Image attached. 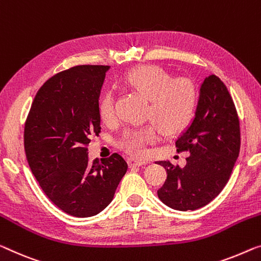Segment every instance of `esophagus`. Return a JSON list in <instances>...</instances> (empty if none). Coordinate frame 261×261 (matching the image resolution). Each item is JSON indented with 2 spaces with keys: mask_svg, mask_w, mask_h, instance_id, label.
<instances>
[{
  "mask_svg": "<svg viewBox=\"0 0 261 261\" xmlns=\"http://www.w3.org/2000/svg\"><path fill=\"white\" fill-rule=\"evenodd\" d=\"M128 163H129L130 167H141L143 164H146L147 161H144V160L141 159H138V158H129L128 159Z\"/></svg>",
  "mask_w": 261,
  "mask_h": 261,
  "instance_id": "obj_1",
  "label": "esophagus"
}]
</instances>
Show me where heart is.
<instances>
[{
  "label": "heart",
  "mask_w": 261,
  "mask_h": 261,
  "mask_svg": "<svg viewBox=\"0 0 261 261\" xmlns=\"http://www.w3.org/2000/svg\"><path fill=\"white\" fill-rule=\"evenodd\" d=\"M127 89L148 99L142 126L128 128L118 140V146L127 153L143 155L147 147L163 134L172 135L183 130L194 117L198 103V91L189 78H172L169 72L156 65H143L130 70L121 80ZM99 115L103 122L115 119V98L107 91L99 100Z\"/></svg>",
  "instance_id": "1"
}]
</instances>
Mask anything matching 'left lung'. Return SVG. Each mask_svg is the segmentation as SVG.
Here are the masks:
<instances>
[{
  "label": "left lung",
  "mask_w": 261,
  "mask_h": 261,
  "mask_svg": "<svg viewBox=\"0 0 261 261\" xmlns=\"http://www.w3.org/2000/svg\"><path fill=\"white\" fill-rule=\"evenodd\" d=\"M176 147L178 153H190L187 164L179 168L169 161L158 162L168 174L158 196L171 209H199L226 186L240 149L237 110L217 75L211 74L203 82L196 117Z\"/></svg>",
  "instance_id": "8db88e82"
}]
</instances>
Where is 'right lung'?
Here are the masks:
<instances>
[{
	"label": "right lung",
	"instance_id": "1",
	"mask_svg": "<svg viewBox=\"0 0 261 261\" xmlns=\"http://www.w3.org/2000/svg\"><path fill=\"white\" fill-rule=\"evenodd\" d=\"M107 65L58 72L36 93L24 123V150L36 179L56 206L91 217L112 202L128 164L113 153L89 162L92 135L101 132L99 95Z\"/></svg>",
	"mask_w": 261,
	"mask_h": 261
}]
</instances>
